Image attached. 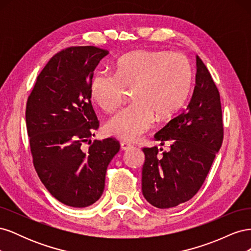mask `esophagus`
I'll list each match as a JSON object with an SVG mask.
<instances>
[{"label": "esophagus", "mask_w": 251, "mask_h": 251, "mask_svg": "<svg viewBox=\"0 0 251 251\" xmlns=\"http://www.w3.org/2000/svg\"><path fill=\"white\" fill-rule=\"evenodd\" d=\"M132 148V144L131 143H128V142H126V141H123L120 143V149L123 150V151H126V150H128V149H131Z\"/></svg>", "instance_id": "esophagus-1"}]
</instances>
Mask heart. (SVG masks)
I'll return each instance as SVG.
<instances>
[{"mask_svg": "<svg viewBox=\"0 0 251 251\" xmlns=\"http://www.w3.org/2000/svg\"><path fill=\"white\" fill-rule=\"evenodd\" d=\"M193 71L188 59L166 50L135 51L119 59L116 77L97 74L91 97L107 113L117 110L133 91L134 104L121 110L105 125L117 138L132 141L151 126L153 117H173L184 104L191 90Z\"/></svg>", "mask_w": 251, "mask_h": 251, "instance_id": "obj_1", "label": "heart"}]
</instances>
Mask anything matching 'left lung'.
I'll return each mask as SVG.
<instances>
[{
	"label": "left lung",
	"mask_w": 251,
	"mask_h": 251,
	"mask_svg": "<svg viewBox=\"0 0 251 251\" xmlns=\"http://www.w3.org/2000/svg\"><path fill=\"white\" fill-rule=\"evenodd\" d=\"M196 83L187 108L155 134L170 151L143 148L141 188L157 208L175 207L198 193L223 141L220 94L202 59L196 55ZM160 151H162L160 149Z\"/></svg>",
	"instance_id": "1"
}]
</instances>
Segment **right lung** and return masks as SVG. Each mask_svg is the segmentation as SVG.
<instances>
[{
  "label": "right lung",
  "instance_id": "1",
  "mask_svg": "<svg viewBox=\"0 0 251 251\" xmlns=\"http://www.w3.org/2000/svg\"><path fill=\"white\" fill-rule=\"evenodd\" d=\"M108 54L93 46L56 53L37 76L27 100L35 171L48 192L68 206L87 207L100 198L107 168L120 148L113 138L91 142L100 126L90 100L91 83L96 67Z\"/></svg>",
  "mask_w": 251,
  "mask_h": 251
}]
</instances>
